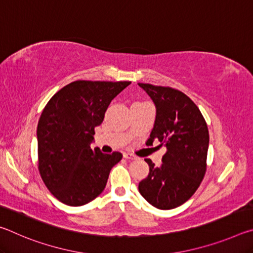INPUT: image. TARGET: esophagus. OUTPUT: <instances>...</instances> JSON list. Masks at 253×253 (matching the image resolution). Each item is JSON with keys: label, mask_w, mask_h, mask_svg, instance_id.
I'll return each instance as SVG.
<instances>
[{"label": "esophagus", "mask_w": 253, "mask_h": 253, "mask_svg": "<svg viewBox=\"0 0 253 253\" xmlns=\"http://www.w3.org/2000/svg\"><path fill=\"white\" fill-rule=\"evenodd\" d=\"M124 158H126V160H136V156L130 153H124Z\"/></svg>", "instance_id": "1"}]
</instances>
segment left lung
I'll return each mask as SVG.
<instances>
[{
  "label": "left lung",
  "instance_id": "1",
  "mask_svg": "<svg viewBox=\"0 0 253 253\" xmlns=\"http://www.w3.org/2000/svg\"><path fill=\"white\" fill-rule=\"evenodd\" d=\"M156 106V119L146 145L154 140L166 147L162 165L146 158L149 174L138 190L153 207L177 208L198 190L207 172L209 129L207 122L185 93L170 87L138 84Z\"/></svg>",
  "mask_w": 253,
  "mask_h": 253
}]
</instances>
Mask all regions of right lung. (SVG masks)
Here are the masks:
<instances>
[{"mask_svg": "<svg viewBox=\"0 0 253 253\" xmlns=\"http://www.w3.org/2000/svg\"><path fill=\"white\" fill-rule=\"evenodd\" d=\"M130 81L77 80L52 96L38 123V169L60 202L80 207L105 190L119 152L90 148L95 127L104 121L111 100Z\"/></svg>", "mask_w": 253, "mask_h": 253, "instance_id": "right-lung-1", "label": "right lung"}]
</instances>
